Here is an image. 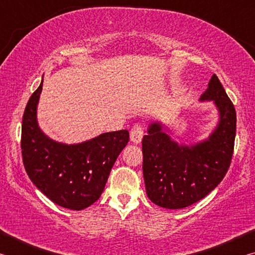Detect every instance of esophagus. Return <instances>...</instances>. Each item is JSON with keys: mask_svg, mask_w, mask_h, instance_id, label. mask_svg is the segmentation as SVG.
I'll return each mask as SVG.
<instances>
[{"mask_svg": "<svg viewBox=\"0 0 255 255\" xmlns=\"http://www.w3.org/2000/svg\"><path fill=\"white\" fill-rule=\"evenodd\" d=\"M143 135H144L143 126L139 124H136L130 130V140L135 144H139L141 139H143Z\"/></svg>", "mask_w": 255, "mask_h": 255, "instance_id": "1", "label": "esophagus"}]
</instances>
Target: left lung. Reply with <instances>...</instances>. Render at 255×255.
I'll use <instances>...</instances> for the list:
<instances>
[{"instance_id":"1","label":"left lung","mask_w":255,"mask_h":255,"mask_svg":"<svg viewBox=\"0 0 255 255\" xmlns=\"http://www.w3.org/2000/svg\"><path fill=\"white\" fill-rule=\"evenodd\" d=\"M199 100L213 101L218 111L217 126L208 138L191 145L179 144L161 122H152L141 141L146 193L163 208L196 204L221 183L231 165L236 112L215 74Z\"/></svg>"}]
</instances>
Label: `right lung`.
Returning <instances> with one entry per match:
<instances>
[{
	"mask_svg": "<svg viewBox=\"0 0 255 255\" xmlns=\"http://www.w3.org/2000/svg\"><path fill=\"white\" fill-rule=\"evenodd\" d=\"M42 83L44 79L30 97L22 118L25 172L55 204L72 210L85 209L100 198L116 159L128 143L129 132L126 129L105 132L71 145L51 139L37 120Z\"/></svg>",
	"mask_w": 255,
	"mask_h": 255,
	"instance_id": "1",
	"label": "right lung"
}]
</instances>
